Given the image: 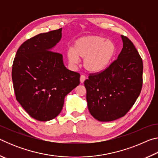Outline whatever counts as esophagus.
Returning <instances> with one entry per match:
<instances>
[{
	"label": "esophagus",
	"instance_id": "esophagus-1",
	"mask_svg": "<svg viewBox=\"0 0 158 158\" xmlns=\"http://www.w3.org/2000/svg\"><path fill=\"white\" fill-rule=\"evenodd\" d=\"M85 80V77L84 75H81V77H80V82L81 83H84V81Z\"/></svg>",
	"mask_w": 158,
	"mask_h": 158
}]
</instances>
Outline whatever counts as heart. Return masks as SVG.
Here are the masks:
<instances>
[{
	"label": "heart",
	"mask_w": 158,
	"mask_h": 158,
	"mask_svg": "<svg viewBox=\"0 0 158 158\" xmlns=\"http://www.w3.org/2000/svg\"><path fill=\"white\" fill-rule=\"evenodd\" d=\"M116 53L114 42L101 36L86 35L74 42L73 49L67 52V58L72 65L79 63V58H84L85 69L90 73H98L108 68Z\"/></svg>",
	"instance_id": "obj_1"
}]
</instances>
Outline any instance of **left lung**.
Here are the masks:
<instances>
[{
    "label": "left lung",
    "mask_w": 158,
    "mask_h": 158,
    "mask_svg": "<svg viewBox=\"0 0 158 158\" xmlns=\"http://www.w3.org/2000/svg\"><path fill=\"white\" fill-rule=\"evenodd\" d=\"M121 37L123 49L117 59L84 81L88 109L99 121H113L124 116L142 88V59L132 42Z\"/></svg>",
    "instance_id": "1"
}]
</instances>
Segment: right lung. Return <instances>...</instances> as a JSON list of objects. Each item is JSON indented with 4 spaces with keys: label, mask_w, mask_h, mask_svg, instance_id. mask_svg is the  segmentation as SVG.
I'll use <instances>...</instances> for the list:
<instances>
[{
    "label": "right lung",
    "mask_w": 158,
    "mask_h": 158,
    "mask_svg": "<svg viewBox=\"0 0 158 158\" xmlns=\"http://www.w3.org/2000/svg\"><path fill=\"white\" fill-rule=\"evenodd\" d=\"M61 37L62 28L31 37L19 48L13 62L16 99L39 121L56 117L65 96L80 83V74L67 69L63 56L52 52Z\"/></svg>",
    "instance_id": "obj_1"
}]
</instances>
